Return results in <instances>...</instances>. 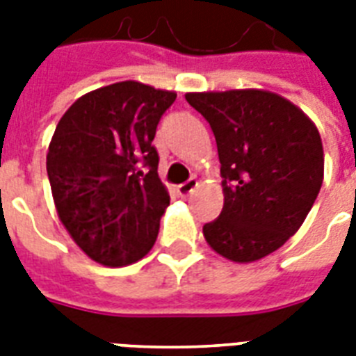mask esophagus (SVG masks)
I'll return each instance as SVG.
<instances>
[{
	"label": "esophagus",
	"mask_w": 356,
	"mask_h": 356,
	"mask_svg": "<svg viewBox=\"0 0 356 356\" xmlns=\"http://www.w3.org/2000/svg\"><path fill=\"white\" fill-rule=\"evenodd\" d=\"M197 186H200V183H197V179H188V181H186V183H183V184H179L177 186V192L181 195H188V194H192V192H194L195 188H197Z\"/></svg>",
	"instance_id": "obj_1"
}]
</instances>
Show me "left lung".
<instances>
[{
    "instance_id": "left-lung-1",
    "label": "left lung",
    "mask_w": 356,
    "mask_h": 356,
    "mask_svg": "<svg viewBox=\"0 0 356 356\" xmlns=\"http://www.w3.org/2000/svg\"><path fill=\"white\" fill-rule=\"evenodd\" d=\"M218 145L223 209L203 225L216 253L254 262L298 233L323 183V145L314 122L279 94L257 88L192 92Z\"/></svg>"
}]
</instances>
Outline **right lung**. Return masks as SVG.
Returning <instances> with one entry per match:
<instances>
[{
	"label": "right lung",
	"mask_w": 356,
	"mask_h": 356,
	"mask_svg": "<svg viewBox=\"0 0 356 356\" xmlns=\"http://www.w3.org/2000/svg\"><path fill=\"white\" fill-rule=\"evenodd\" d=\"M177 94L122 81L79 97L47 151L58 218L92 260L129 266L149 253L170 205L151 144Z\"/></svg>",
	"instance_id": "right-lung-1"
}]
</instances>
